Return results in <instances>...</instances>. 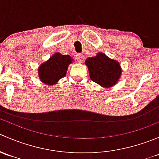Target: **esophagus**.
I'll return each mask as SVG.
<instances>
[{"instance_id":"obj_1","label":"esophagus","mask_w":159,"mask_h":159,"mask_svg":"<svg viewBox=\"0 0 159 159\" xmlns=\"http://www.w3.org/2000/svg\"><path fill=\"white\" fill-rule=\"evenodd\" d=\"M76 58H77V61H78L79 62V63H82V62L84 61V54H78V55H77Z\"/></svg>"}]
</instances>
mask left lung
<instances>
[{"instance_id": "8db88e82", "label": "left lung", "mask_w": 159, "mask_h": 159, "mask_svg": "<svg viewBox=\"0 0 159 159\" xmlns=\"http://www.w3.org/2000/svg\"><path fill=\"white\" fill-rule=\"evenodd\" d=\"M85 64L89 68L91 81L102 87H111L119 79L121 72L119 63L110 59L103 53L88 57Z\"/></svg>"}]
</instances>
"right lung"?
Returning <instances> with one entry per match:
<instances>
[{"instance_id":"obj_1","label":"right lung","mask_w":159,"mask_h":159,"mask_svg":"<svg viewBox=\"0 0 159 159\" xmlns=\"http://www.w3.org/2000/svg\"><path fill=\"white\" fill-rule=\"evenodd\" d=\"M72 60L69 55L56 53L48 61L40 66L38 69L39 78L45 84L53 85L66 75L67 68Z\"/></svg>"}]
</instances>
